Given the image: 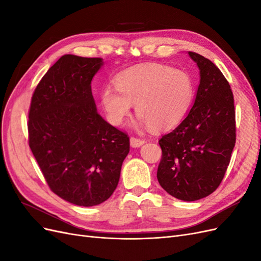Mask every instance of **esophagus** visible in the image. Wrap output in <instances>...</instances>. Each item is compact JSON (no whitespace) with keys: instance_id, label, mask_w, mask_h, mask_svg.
<instances>
[{"instance_id":"obj_1","label":"esophagus","mask_w":261,"mask_h":261,"mask_svg":"<svg viewBox=\"0 0 261 261\" xmlns=\"http://www.w3.org/2000/svg\"><path fill=\"white\" fill-rule=\"evenodd\" d=\"M146 143V139L144 138H138V137H130V146L136 148V147H140L143 146Z\"/></svg>"}]
</instances>
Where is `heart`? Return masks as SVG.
Listing matches in <instances>:
<instances>
[{
  "label": "heart",
  "mask_w": 261,
  "mask_h": 261,
  "mask_svg": "<svg viewBox=\"0 0 261 261\" xmlns=\"http://www.w3.org/2000/svg\"><path fill=\"white\" fill-rule=\"evenodd\" d=\"M116 91L105 87L101 103L109 121L121 125L135 105L136 114L154 130L176 126L194 97V82L183 69L151 64L123 70L114 78Z\"/></svg>",
  "instance_id": "heart-1"
}]
</instances>
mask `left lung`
<instances>
[{
  "label": "left lung",
  "mask_w": 261,
  "mask_h": 261,
  "mask_svg": "<svg viewBox=\"0 0 261 261\" xmlns=\"http://www.w3.org/2000/svg\"><path fill=\"white\" fill-rule=\"evenodd\" d=\"M199 67L200 84L191 111L159 140L156 177L171 196L195 201L222 181L236 140L234 97L221 70L202 55L188 52Z\"/></svg>",
  "instance_id": "left-lung-1"
}]
</instances>
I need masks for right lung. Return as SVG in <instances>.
<instances>
[{"label": "right lung", "mask_w": 261, "mask_h": 261, "mask_svg": "<svg viewBox=\"0 0 261 261\" xmlns=\"http://www.w3.org/2000/svg\"><path fill=\"white\" fill-rule=\"evenodd\" d=\"M101 58L66 54L39 82L28 112V143L51 191L91 207L109 199L129 152L127 134L98 112L91 92Z\"/></svg>", "instance_id": "right-lung-1"}]
</instances>
